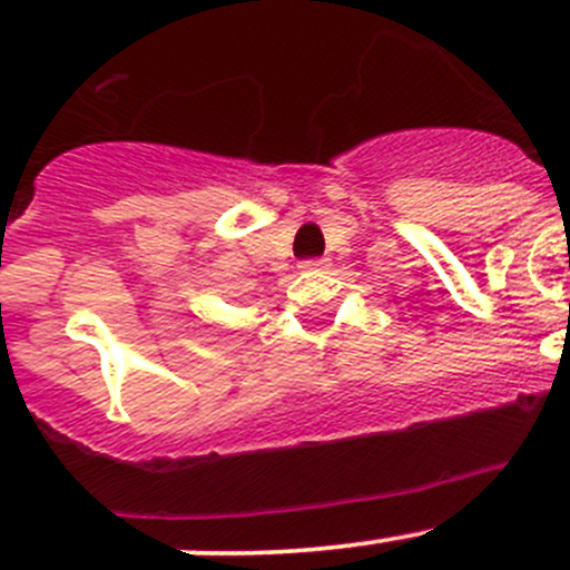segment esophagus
<instances>
[{"mask_svg":"<svg viewBox=\"0 0 570 570\" xmlns=\"http://www.w3.org/2000/svg\"><path fill=\"white\" fill-rule=\"evenodd\" d=\"M325 267H328V258H306V262H301L303 273H317V269Z\"/></svg>","mask_w":570,"mask_h":570,"instance_id":"34e87169","label":"esophagus"}]
</instances>
